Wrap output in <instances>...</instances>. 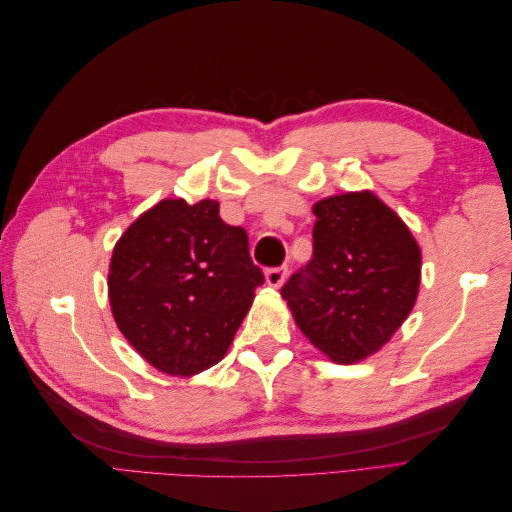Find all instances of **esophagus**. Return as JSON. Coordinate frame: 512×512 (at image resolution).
<instances>
[{
	"label": "esophagus",
	"instance_id": "esophagus-1",
	"mask_svg": "<svg viewBox=\"0 0 512 512\" xmlns=\"http://www.w3.org/2000/svg\"><path fill=\"white\" fill-rule=\"evenodd\" d=\"M286 275H288V269L286 267H275V269H269L265 280L271 288H282V284L286 282Z\"/></svg>",
	"mask_w": 512,
	"mask_h": 512
}]
</instances>
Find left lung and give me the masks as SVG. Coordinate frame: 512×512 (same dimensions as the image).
Returning a JSON list of instances; mask_svg holds the SVG:
<instances>
[{
	"mask_svg": "<svg viewBox=\"0 0 512 512\" xmlns=\"http://www.w3.org/2000/svg\"><path fill=\"white\" fill-rule=\"evenodd\" d=\"M314 258L282 288L297 327L335 363L376 354L410 316L421 286V247L369 190L312 207Z\"/></svg>",
	"mask_w": 512,
	"mask_h": 512,
	"instance_id": "8db88e82",
	"label": "left lung"
}]
</instances>
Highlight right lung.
Returning a JSON list of instances; mask_svg holds the SVG:
<instances>
[{
	"label": "right lung",
	"mask_w": 512,
	"mask_h": 512,
	"mask_svg": "<svg viewBox=\"0 0 512 512\" xmlns=\"http://www.w3.org/2000/svg\"><path fill=\"white\" fill-rule=\"evenodd\" d=\"M262 282L245 230L222 222L218 200L164 198L115 243L108 303L149 365L188 378L224 359Z\"/></svg>",
	"instance_id": "add662e5"
}]
</instances>
